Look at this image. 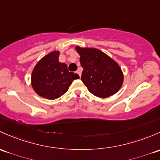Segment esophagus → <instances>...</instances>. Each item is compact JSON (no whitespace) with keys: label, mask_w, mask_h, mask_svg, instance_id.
<instances>
[{"label":"esophagus","mask_w":160,"mask_h":160,"mask_svg":"<svg viewBox=\"0 0 160 160\" xmlns=\"http://www.w3.org/2000/svg\"><path fill=\"white\" fill-rule=\"evenodd\" d=\"M77 73H78V75H79V76H80H80H81V71H80V70H77Z\"/></svg>","instance_id":"34e87169"}]
</instances>
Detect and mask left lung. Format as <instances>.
Listing matches in <instances>:
<instances>
[{
	"label": "left lung",
	"mask_w": 160,
	"mask_h": 160,
	"mask_svg": "<svg viewBox=\"0 0 160 160\" xmlns=\"http://www.w3.org/2000/svg\"><path fill=\"white\" fill-rule=\"evenodd\" d=\"M75 49L83 68L81 80L90 93L100 98H107L120 90L123 73L113 59L97 48L77 46Z\"/></svg>",
	"instance_id": "obj_1"
}]
</instances>
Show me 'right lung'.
<instances>
[{
	"mask_svg": "<svg viewBox=\"0 0 160 160\" xmlns=\"http://www.w3.org/2000/svg\"><path fill=\"white\" fill-rule=\"evenodd\" d=\"M60 51L53 50L37 63L31 73V86L40 97L55 100L63 96L76 79L77 73L69 72L65 63L59 61Z\"/></svg>",
	"mask_w": 160,
	"mask_h": 160,
	"instance_id": "add662e5",
	"label": "right lung"
}]
</instances>
